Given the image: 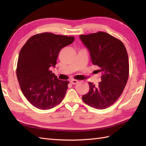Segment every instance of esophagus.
<instances>
[{
    "mask_svg": "<svg viewBox=\"0 0 146 146\" xmlns=\"http://www.w3.org/2000/svg\"><path fill=\"white\" fill-rule=\"evenodd\" d=\"M70 83H71L72 85H76V84H77V83H78V80H71V81H70Z\"/></svg>",
    "mask_w": 146,
    "mask_h": 146,
    "instance_id": "1",
    "label": "esophagus"
}]
</instances>
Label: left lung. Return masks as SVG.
<instances>
[{"instance_id":"8db88e82","label":"left lung","mask_w":146,"mask_h":146,"mask_svg":"<svg viewBox=\"0 0 146 146\" xmlns=\"http://www.w3.org/2000/svg\"><path fill=\"white\" fill-rule=\"evenodd\" d=\"M80 38L88 49L93 64L98 66V72L102 74L97 85L88 82L89 91L82 100L96 109H105L119 99L127 82V52L120 39L107 33L99 31Z\"/></svg>"}]
</instances>
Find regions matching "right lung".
Masks as SVG:
<instances>
[{
  "instance_id": "obj_1",
  "label": "right lung",
  "mask_w": 146,
  "mask_h": 146,
  "mask_svg": "<svg viewBox=\"0 0 146 146\" xmlns=\"http://www.w3.org/2000/svg\"><path fill=\"white\" fill-rule=\"evenodd\" d=\"M74 40L73 36L42 33L31 37L21 48L17 77L23 95L34 107L49 110L63 100L69 81L58 79L49 68L55 66L61 49Z\"/></svg>"
}]
</instances>
